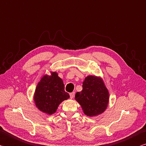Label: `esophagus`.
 Wrapping results in <instances>:
<instances>
[{"mask_svg":"<svg viewBox=\"0 0 146 146\" xmlns=\"http://www.w3.org/2000/svg\"><path fill=\"white\" fill-rule=\"evenodd\" d=\"M70 98L73 99L74 98V96H75V92H71V93L70 94Z\"/></svg>","mask_w":146,"mask_h":146,"instance_id":"1","label":"esophagus"}]
</instances>
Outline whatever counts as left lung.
Instances as JSON below:
<instances>
[{
  "mask_svg": "<svg viewBox=\"0 0 146 146\" xmlns=\"http://www.w3.org/2000/svg\"><path fill=\"white\" fill-rule=\"evenodd\" d=\"M82 91L75 94V100L89 117L104 112L109 102V92L101 77L89 75L82 84Z\"/></svg>",
  "mask_w": 146,
  "mask_h": 146,
  "instance_id": "8db88e82",
  "label": "left lung"
}]
</instances>
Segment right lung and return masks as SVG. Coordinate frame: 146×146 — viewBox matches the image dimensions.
<instances>
[{
  "label": "right lung",
  "instance_id": "add662e5",
  "mask_svg": "<svg viewBox=\"0 0 146 146\" xmlns=\"http://www.w3.org/2000/svg\"><path fill=\"white\" fill-rule=\"evenodd\" d=\"M69 98L70 95L64 91L63 81L57 72H51L50 76L43 75L37 85L34 94L36 107L49 115L56 112L60 103Z\"/></svg>",
  "mask_w": 146,
  "mask_h": 146
}]
</instances>
